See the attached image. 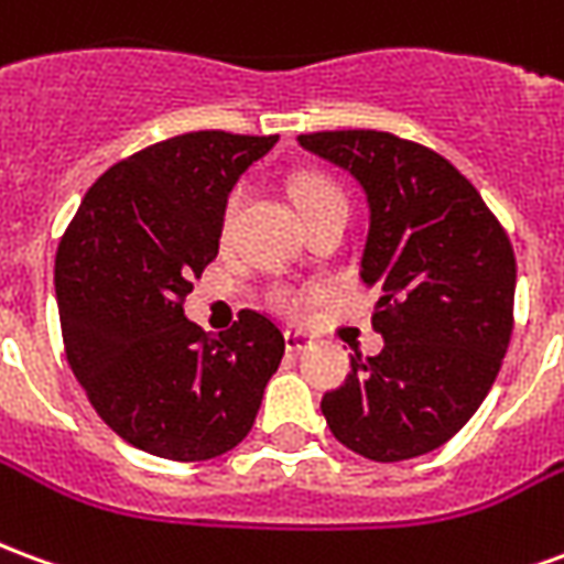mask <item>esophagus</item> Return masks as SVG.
<instances>
[{"instance_id": "34e87169", "label": "esophagus", "mask_w": 564, "mask_h": 564, "mask_svg": "<svg viewBox=\"0 0 564 564\" xmlns=\"http://www.w3.org/2000/svg\"><path fill=\"white\" fill-rule=\"evenodd\" d=\"M283 344H286V350H290V354H305V350H311L314 338H311L307 332L286 329L283 332Z\"/></svg>"}]
</instances>
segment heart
<instances>
[{"instance_id":"1","label":"heart","mask_w":564,"mask_h":564,"mask_svg":"<svg viewBox=\"0 0 564 564\" xmlns=\"http://www.w3.org/2000/svg\"><path fill=\"white\" fill-rule=\"evenodd\" d=\"M293 196L295 205L302 208V214L319 208V205H329V202H347L341 184L332 181L329 174L323 172L295 174ZM241 202H245V189L235 186L232 193L226 196V202H223L220 210L223 238H229V232H232L235 220H238V210H241ZM271 305L278 307L281 314H286V317H302V314H307V307H311V293L307 290H295V286H281V290H274V295H271Z\"/></svg>"}]
</instances>
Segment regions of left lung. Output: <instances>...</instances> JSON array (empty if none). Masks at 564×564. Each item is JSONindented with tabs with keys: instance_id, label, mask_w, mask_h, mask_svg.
<instances>
[{
	"instance_id": "8db88e82",
	"label": "left lung",
	"mask_w": 564,
	"mask_h": 564,
	"mask_svg": "<svg viewBox=\"0 0 564 564\" xmlns=\"http://www.w3.org/2000/svg\"><path fill=\"white\" fill-rule=\"evenodd\" d=\"M299 144L341 165L371 208L362 281L378 290V356L323 395L344 447L402 462L447 444L496 383L513 332V247L465 174L416 141L375 129L307 132Z\"/></svg>"
}]
</instances>
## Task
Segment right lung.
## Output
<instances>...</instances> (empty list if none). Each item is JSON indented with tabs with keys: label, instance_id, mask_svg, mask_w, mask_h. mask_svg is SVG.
Here are the masks:
<instances>
[{
	"label": "right lung",
	"instance_id": "right-lung-1",
	"mask_svg": "<svg viewBox=\"0 0 564 564\" xmlns=\"http://www.w3.org/2000/svg\"><path fill=\"white\" fill-rule=\"evenodd\" d=\"M278 135L202 129L115 162L56 247L66 359L96 414L132 447L202 462L238 447L283 359V332L245 307L208 335L184 317L220 247L238 174Z\"/></svg>",
	"mask_w": 564,
	"mask_h": 564
}]
</instances>
